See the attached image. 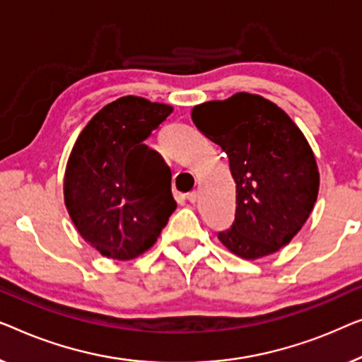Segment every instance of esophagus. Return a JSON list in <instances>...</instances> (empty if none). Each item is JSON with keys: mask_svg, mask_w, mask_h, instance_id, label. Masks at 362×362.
<instances>
[{"mask_svg": "<svg viewBox=\"0 0 362 362\" xmlns=\"http://www.w3.org/2000/svg\"><path fill=\"white\" fill-rule=\"evenodd\" d=\"M187 200L190 202V203H195V202L198 200V192H195V190L188 192V193H187Z\"/></svg>", "mask_w": 362, "mask_h": 362, "instance_id": "esophagus-1", "label": "esophagus"}]
</instances>
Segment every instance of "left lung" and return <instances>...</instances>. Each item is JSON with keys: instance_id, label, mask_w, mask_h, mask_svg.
I'll use <instances>...</instances> for the list:
<instances>
[{"instance_id": "left-lung-1", "label": "left lung", "mask_w": 362, "mask_h": 362, "mask_svg": "<svg viewBox=\"0 0 362 362\" xmlns=\"http://www.w3.org/2000/svg\"><path fill=\"white\" fill-rule=\"evenodd\" d=\"M192 119L226 152L236 182L234 221L218 239L244 259L288 244L312 213L320 185L302 131L277 105L251 93L198 105Z\"/></svg>"}]
</instances>
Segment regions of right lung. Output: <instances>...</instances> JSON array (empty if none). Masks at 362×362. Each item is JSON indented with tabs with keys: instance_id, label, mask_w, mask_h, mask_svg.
Listing matches in <instances>:
<instances>
[{
	"instance_id": "right-lung-1",
	"label": "right lung",
	"mask_w": 362,
	"mask_h": 362,
	"mask_svg": "<svg viewBox=\"0 0 362 362\" xmlns=\"http://www.w3.org/2000/svg\"><path fill=\"white\" fill-rule=\"evenodd\" d=\"M172 106L139 96L106 105L80 132L64 197L81 238L103 256L128 261L157 241L177 203L172 172L144 141Z\"/></svg>"
}]
</instances>
